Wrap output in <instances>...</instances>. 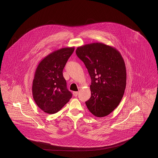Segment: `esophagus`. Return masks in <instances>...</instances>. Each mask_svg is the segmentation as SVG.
Here are the masks:
<instances>
[{"label":"esophagus","instance_id":"esophagus-1","mask_svg":"<svg viewBox=\"0 0 158 158\" xmlns=\"http://www.w3.org/2000/svg\"><path fill=\"white\" fill-rule=\"evenodd\" d=\"M78 91H74L73 93V95H74V97H77L78 95Z\"/></svg>","mask_w":158,"mask_h":158}]
</instances>
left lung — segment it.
<instances>
[{
    "label": "left lung",
    "instance_id": "obj_1",
    "mask_svg": "<svg viewBox=\"0 0 158 158\" xmlns=\"http://www.w3.org/2000/svg\"><path fill=\"white\" fill-rule=\"evenodd\" d=\"M76 53L91 80V97L85 102L88 110L98 118L107 116L118 107L124 94L127 72L123 58L115 48L102 43L77 47Z\"/></svg>",
    "mask_w": 158,
    "mask_h": 158
}]
</instances>
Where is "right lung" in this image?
<instances>
[{"label":"right lung","instance_id":"obj_1","mask_svg":"<svg viewBox=\"0 0 158 158\" xmlns=\"http://www.w3.org/2000/svg\"><path fill=\"white\" fill-rule=\"evenodd\" d=\"M74 47L62 48L48 55L40 61L34 74L32 93L37 106L44 112L60 111L72 97L68 90L63 71Z\"/></svg>","mask_w":158,"mask_h":158}]
</instances>
